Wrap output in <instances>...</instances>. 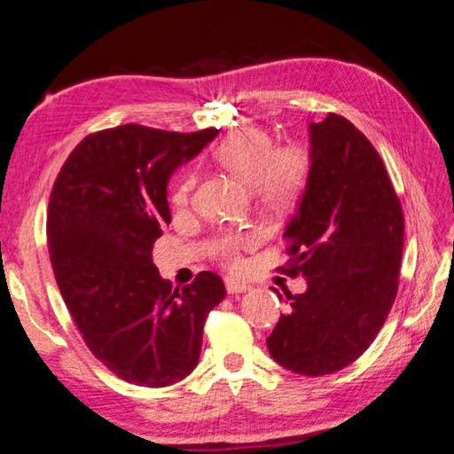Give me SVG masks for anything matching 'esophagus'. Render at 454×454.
<instances>
[{
	"instance_id": "1",
	"label": "esophagus",
	"mask_w": 454,
	"mask_h": 454,
	"mask_svg": "<svg viewBox=\"0 0 454 454\" xmlns=\"http://www.w3.org/2000/svg\"><path fill=\"white\" fill-rule=\"evenodd\" d=\"M250 289V286L244 281H238V279H226V291L228 293H244Z\"/></svg>"
}]
</instances>
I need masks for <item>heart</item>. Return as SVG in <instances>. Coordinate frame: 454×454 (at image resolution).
<instances>
[{"label": "heart", "instance_id": "1", "mask_svg": "<svg viewBox=\"0 0 454 454\" xmlns=\"http://www.w3.org/2000/svg\"><path fill=\"white\" fill-rule=\"evenodd\" d=\"M215 157L230 175L252 186L257 202L275 210L287 208L301 197L313 168V157L305 145L287 144L275 147L270 133L254 126H244L228 133L216 145ZM192 189L194 175H181L171 194L173 207H189ZM246 244L247 236L226 232L215 239L212 255L226 268H236L239 263V250Z\"/></svg>", "mask_w": 454, "mask_h": 454}]
</instances>
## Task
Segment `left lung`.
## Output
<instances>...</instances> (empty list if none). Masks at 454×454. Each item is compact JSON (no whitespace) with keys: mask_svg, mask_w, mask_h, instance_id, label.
Listing matches in <instances>:
<instances>
[{"mask_svg":"<svg viewBox=\"0 0 454 454\" xmlns=\"http://www.w3.org/2000/svg\"><path fill=\"white\" fill-rule=\"evenodd\" d=\"M310 157L299 212L283 232L289 260L279 268L303 275L307 291L286 293L289 310L268 350L283 368L317 378L350 366L384 326L397 295L405 220L384 161L352 121L331 112L310 123Z\"/></svg>","mask_w":454,"mask_h":454,"instance_id":"8db88e82","label":"left lung"}]
</instances>
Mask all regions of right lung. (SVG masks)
Masks as SVG:
<instances>
[{
	"instance_id": "add662e5",
	"label": "right lung",
	"mask_w": 454,
	"mask_h": 454,
	"mask_svg": "<svg viewBox=\"0 0 454 454\" xmlns=\"http://www.w3.org/2000/svg\"><path fill=\"white\" fill-rule=\"evenodd\" d=\"M216 133L137 123L96 131L52 184L47 242L60 295L88 350L129 384L165 387L189 376L207 317L226 297L216 273L179 289L151 257L171 222L168 176Z\"/></svg>"
}]
</instances>
